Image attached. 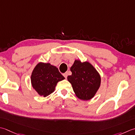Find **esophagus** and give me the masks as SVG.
I'll return each mask as SVG.
<instances>
[{
    "label": "esophagus",
    "instance_id": "34e87169",
    "mask_svg": "<svg viewBox=\"0 0 135 135\" xmlns=\"http://www.w3.org/2000/svg\"><path fill=\"white\" fill-rule=\"evenodd\" d=\"M63 76H64L65 79H67V76H68V73H64V74H63Z\"/></svg>",
    "mask_w": 135,
    "mask_h": 135
}]
</instances>
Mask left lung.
<instances>
[{
    "instance_id": "1",
    "label": "left lung",
    "mask_w": 135,
    "mask_h": 135,
    "mask_svg": "<svg viewBox=\"0 0 135 135\" xmlns=\"http://www.w3.org/2000/svg\"><path fill=\"white\" fill-rule=\"evenodd\" d=\"M70 70L72 75L68 81L72 85L74 92L79 99L84 101L93 98L101 85V76L89 62L75 60Z\"/></svg>"
}]
</instances>
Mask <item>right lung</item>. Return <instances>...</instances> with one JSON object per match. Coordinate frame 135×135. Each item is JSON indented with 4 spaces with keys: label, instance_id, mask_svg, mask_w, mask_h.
<instances>
[{
    "label": "right lung",
    "instance_id": "right-lung-1",
    "mask_svg": "<svg viewBox=\"0 0 135 135\" xmlns=\"http://www.w3.org/2000/svg\"><path fill=\"white\" fill-rule=\"evenodd\" d=\"M64 79L56 67L50 63L39 62L31 74V83L40 95L46 97L54 91L58 82Z\"/></svg>",
    "mask_w": 135,
    "mask_h": 135
}]
</instances>
